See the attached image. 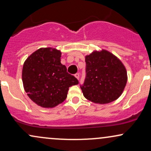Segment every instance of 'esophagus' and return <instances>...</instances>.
Masks as SVG:
<instances>
[{"label":"esophagus","instance_id":"34e87169","mask_svg":"<svg viewBox=\"0 0 151 151\" xmlns=\"http://www.w3.org/2000/svg\"><path fill=\"white\" fill-rule=\"evenodd\" d=\"M74 77L77 78V79H79V73H76L75 74H74Z\"/></svg>","mask_w":151,"mask_h":151}]
</instances>
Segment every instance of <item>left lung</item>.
<instances>
[{"label":"left lung","mask_w":151,"mask_h":151,"mask_svg":"<svg viewBox=\"0 0 151 151\" xmlns=\"http://www.w3.org/2000/svg\"><path fill=\"white\" fill-rule=\"evenodd\" d=\"M85 62L86 78L80 85L83 96L99 104L117 99L127 81V70L122 62L105 50L86 55Z\"/></svg>","instance_id":"8db88e82"}]
</instances>
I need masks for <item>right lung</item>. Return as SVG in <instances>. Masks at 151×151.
Listing matches in <instances>:
<instances>
[{
    "label": "right lung",
    "mask_w": 151,
    "mask_h": 151,
    "mask_svg": "<svg viewBox=\"0 0 151 151\" xmlns=\"http://www.w3.org/2000/svg\"><path fill=\"white\" fill-rule=\"evenodd\" d=\"M61 52L41 48L26 60L22 82L30 99L43 108H53L66 99L69 88L79 83L60 63Z\"/></svg>",
    "instance_id": "add662e5"
}]
</instances>
